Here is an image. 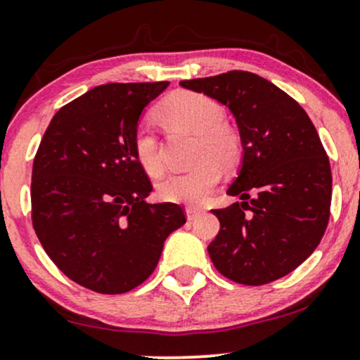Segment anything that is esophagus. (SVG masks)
<instances>
[{"mask_svg": "<svg viewBox=\"0 0 360 360\" xmlns=\"http://www.w3.org/2000/svg\"><path fill=\"white\" fill-rule=\"evenodd\" d=\"M200 214H201V208H198V206H188V208H186V217H188L189 221L196 220Z\"/></svg>", "mask_w": 360, "mask_h": 360, "instance_id": "esophagus-1", "label": "esophagus"}]
</instances>
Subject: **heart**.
Masks as SVG:
<instances>
[{
	"label": "heart",
	"instance_id": "heart-1",
	"mask_svg": "<svg viewBox=\"0 0 360 360\" xmlns=\"http://www.w3.org/2000/svg\"><path fill=\"white\" fill-rule=\"evenodd\" d=\"M157 118L167 130L196 135L189 171L174 174L159 184L160 200L169 203L196 205L218 184L223 169H233L242 155L240 135L225 123V110L213 98L193 91L169 96L157 108ZM134 152L148 176L166 171L162 143L154 131L139 127L134 135Z\"/></svg>",
	"mask_w": 360,
	"mask_h": 360
}]
</instances>
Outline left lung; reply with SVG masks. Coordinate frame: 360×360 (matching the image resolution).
Segmentation results:
<instances>
[{
  "label": "left lung",
  "instance_id": "8db88e82",
  "mask_svg": "<svg viewBox=\"0 0 360 360\" xmlns=\"http://www.w3.org/2000/svg\"><path fill=\"white\" fill-rule=\"evenodd\" d=\"M179 84L225 105L242 140L240 169L226 189L242 201L213 210L220 220L208 245L214 267L247 286L289 274L313 254L328 225L332 171L315 125L257 74L230 71Z\"/></svg>",
  "mask_w": 360,
  "mask_h": 360
}]
</instances>
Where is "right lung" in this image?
I'll return each instance as SVG.
<instances>
[{
	"instance_id": "obj_1",
	"label": "right lung",
	"mask_w": 360,
	"mask_h": 360,
	"mask_svg": "<svg viewBox=\"0 0 360 360\" xmlns=\"http://www.w3.org/2000/svg\"><path fill=\"white\" fill-rule=\"evenodd\" d=\"M169 86H96L53 115L32 171V221L44 250L74 283L122 295L155 269L183 226L176 203L148 205L152 184L134 152L142 111Z\"/></svg>"
}]
</instances>
